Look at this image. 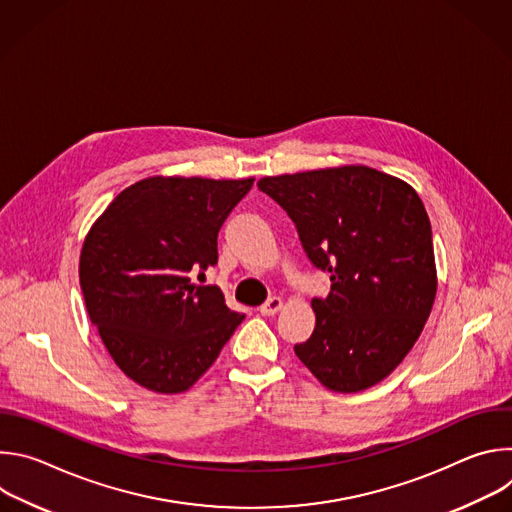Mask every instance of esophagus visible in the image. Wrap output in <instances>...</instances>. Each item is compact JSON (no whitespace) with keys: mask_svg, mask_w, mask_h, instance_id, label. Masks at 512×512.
Instances as JSON below:
<instances>
[{"mask_svg":"<svg viewBox=\"0 0 512 512\" xmlns=\"http://www.w3.org/2000/svg\"><path fill=\"white\" fill-rule=\"evenodd\" d=\"M281 306H283L281 298H269V300L259 308V312H261V316H275V314L281 310Z\"/></svg>","mask_w":512,"mask_h":512,"instance_id":"esophagus-1","label":"esophagus"}]
</instances>
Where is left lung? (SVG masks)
Returning <instances> with one entry per match:
<instances>
[{"label": "left lung", "mask_w": 512, "mask_h": 512, "mask_svg": "<svg viewBox=\"0 0 512 512\" xmlns=\"http://www.w3.org/2000/svg\"><path fill=\"white\" fill-rule=\"evenodd\" d=\"M294 221L330 294L314 298L316 328L294 346L330 391L356 393L389 377L419 338L437 289L431 225L417 192L367 166L257 182Z\"/></svg>", "instance_id": "8db88e82"}]
</instances>
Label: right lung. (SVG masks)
<instances>
[{"label": "right lung", "instance_id": "add662e5", "mask_svg": "<svg viewBox=\"0 0 512 512\" xmlns=\"http://www.w3.org/2000/svg\"><path fill=\"white\" fill-rule=\"evenodd\" d=\"M247 180L145 178L97 218L81 251V289L117 367L156 393L190 389L243 322L216 285V239Z\"/></svg>", "mask_w": 512, "mask_h": 512}]
</instances>
